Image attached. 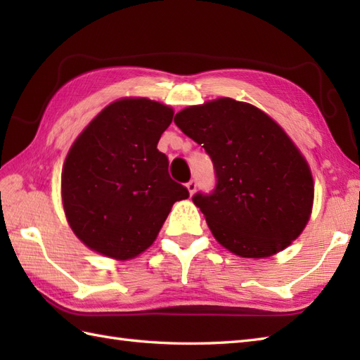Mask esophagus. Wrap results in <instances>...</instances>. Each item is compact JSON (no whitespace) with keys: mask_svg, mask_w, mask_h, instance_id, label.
<instances>
[{"mask_svg":"<svg viewBox=\"0 0 360 360\" xmlns=\"http://www.w3.org/2000/svg\"><path fill=\"white\" fill-rule=\"evenodd\" d=\"M196 187H198V182H196V179H190V181L187 182V188H188L190 195H193V193L196 192Z\"/></svg>","mask_w":360,"mask_h":360,"instance_id":"1","label":"esophagus"}]
</instances>
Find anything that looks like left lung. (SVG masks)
Instances as JSON below:
<instances>
[{"instance_id":"8db88e82","label":"left lung","mask_w":360,"mask_h":360,"mask_svg":"<svg viewBox=\"0 0 360 360\" xmlns=\"http://www.w3.org/2000/svg\"><path fill=\"white\" fill-rule=\"evenodd\" d=\"M215 170V188L193 202L213 236L233 254L271 257L307 226L314 184L307 160L275 122L249 103L218 98L174 116Z\"/></svg>"}]
</instances>
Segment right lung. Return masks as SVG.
I'll return each mask as SVG.
<instances>
[{"mask_svg": "<svg viewBox=\"0 0 360 360\" xmlns=\"http://www.w3.org/2000/svg\"><path fill=\"white\" fill-rule=\"evenodd\" d=\"M173 110L148 98L106 106L74 142L62 173V198L74 233L98 254L139 255L188 190L170 178L158 150Z\"/></svg>", "mask_w": 360, "mask_h": 360, "instance_id": "obj_1", "label": "right lung"}]
</instances>
